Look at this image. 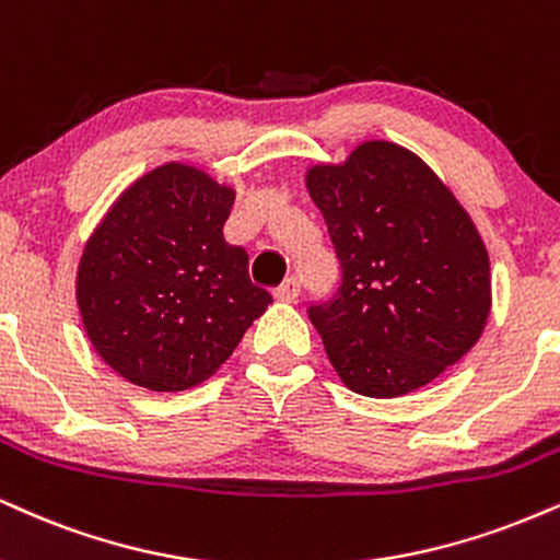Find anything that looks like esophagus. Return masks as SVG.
Here are the masks:
<instances>
[{"label": "esophagus", "mask_w": 560, "mask_h": 560, "mask_svg": "<svg viewBox=\"0 0 560 560\" xmlns=\"http://www.w3.org/2000/svg\"><path fill=\"white\" fill-rule=\"evenodd\" d=\"M298 298H300V279H298V276H289L284 284L276 289V300L294 302Z\"/></svg>", "instance_id": "esophagus-1"}]
</instances>
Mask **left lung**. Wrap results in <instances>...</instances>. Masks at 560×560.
I'll return each instance as SVG.
<instances>
[{
    "instance_id": "1",
    "label": "left lung",
    "mask_w": 560,
    "mask_h": 560,
    "mask_svg": "<svg viewBox=\"0 0 560 560\" xmlns=\"http://www.w3.org/2000/svg\"><path fill=\"white\" fill-rule=\"evenodd\" d=\"M341 266L313 302L328 360L354 394L394 399L425 386L480 339L490 262L459 200L407 148L370 140L345 164L307 172Z\"/></svg>"
}]
</instances>
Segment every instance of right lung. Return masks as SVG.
<instances>
[{"label": "right lung", "mask_w": 560, "mask_h": 560, "mask_svg": "<svg viewBox=\"0 0 560 560\" xmlns=\"http://www.w3.org/2000/svg\"><path fill=\"white\" fill-rule=\"evenodd\" d=\"M234 190L164 164L119 195L88 240L78 307L91 345L122 378L185 390L219 370L271 294L247 273L224 224Z\"/></svg>", "instance_id": "obj_1"}]
</instances>
